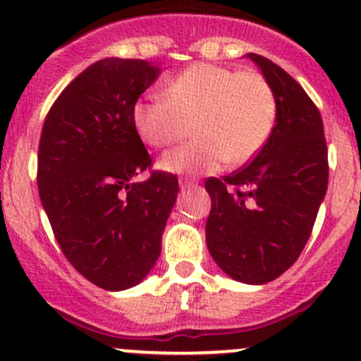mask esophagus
<instances>
[{"mask_svg":"<svg viewBox=\"0 0 361 361\" xmlns=\"http://www.w3.org/2000/svg\"><path fill=\"white\" fill-rule=\"evenodd\" d=\"M180 187H181V190H187V188L197 187V180H192V178H181Z\"/></svg>","mask_w":361,"mask_h":361,"instance_id":"1","label":"esophagus"}]
</instances>
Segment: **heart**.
I'll list each match as a JSON object with an SVG mask.
<instances>
[{
  "label": "heart",
  "mask_w": 361,
  "mask_h": 361,
  "mask_svg": "<svg viewBox=\"0 0 361 361\" xmlns=\"http://www.w3.org/2000/svg\"><path fill=\"white\" fill-rule=\"evenodd\" d=\"M275 121L276 98L268 79L218 63H193L169 79L164 98L138 100L131 109L136 135L152 149L174 145L193 128V142L162 157V169L171 173L245 164L267 145Z\"/></svg>",
  "instance_id": "obj_1"
}]
</instances>
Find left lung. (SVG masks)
Masks as SVG:
<instances>
[{"mask_svg":"<svg viewBox=\"0 0 361 361\" xmlns=\"http://www.w3.org/2000/svg\"><path fill=\"white\" fill-rule=\"evenodd\" d=\"M247 56L275 91L276 123L249 164L206 180V242L226 275L259 286L301 256L327 192L329 155L320 111L308 93L267 56Z\"/></svg>","mask_w":361,"mask_h":361,"instance_id":"8db88e82","label":"left lung"}]
</instances>
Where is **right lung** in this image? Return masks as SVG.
Instances as JSON below:
<instances>
[{"mask_svg": "<svg viewBox=\"0 0 361 361\" xmlns=\"http://www.w3.org/2000/svg\"><path fill=\"white\" fill-rule=\"evenodd\" d=\"M159 69L147 60L104 59L53 102L37 150V190L67 261L91 283L124 290L161 254L178 197L176 174L150 171L131 109Z\"/></svg>", "mask_w": 361, "mask_h": 361, "instance_id": "1", "label": "right lung"}]
</instances>
